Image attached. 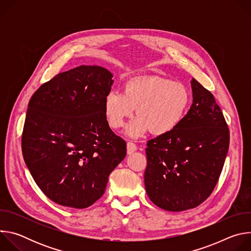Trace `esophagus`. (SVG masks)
I'll use <instances>...</instances> for the list:
<instances>
[{"label": "esophagus", "mask_w": 251, "mask_h": 251, "mask_svg": "<svg viewBox=\"0 0 251 251\" xmlns=\"http://www.w3.org/2000/svg\"><path fill=\"white\" fill-rule=\"evenodd\" d=\"M137 149H138V147H137V145L135 144V143H133V142H131V141L127 143V153H128V154L134 153Z\"/></svg>", "instance_id": "obj_1"}]
</instances>
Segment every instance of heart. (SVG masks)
Returning <instances> with one entry per match:
<instances>
[{"mask_svg": "<svg viewBox=\"0 0 251 251\" xmlns=\"http://www.w3.org/2000/svg\"><path fill=\"white\" fill-rule=\"evenodd\" d=\"M191 100V92L183 82L161 76L139 77L128 81L124 91L107 93L104 112L110 127L118 129L136 108L138 116L127 126L126 134L138 138L150 130L162 135L180 124Z\"/></svg>", "mask_w": 251, "mask_h": 251, "instance_id": "heart-1", "label": "heart"}]
</instances>
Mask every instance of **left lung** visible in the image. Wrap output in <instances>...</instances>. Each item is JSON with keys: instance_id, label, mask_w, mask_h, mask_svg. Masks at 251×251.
Instances as JSON below:
<instances>
[{"instance_id": "left-lung-1", "label": "left lung", "mask_w": 251, "mask_h": 251, "mask_svg": "<svg viewBox=\"0 0 251 251\" xmlns=\"http://www.w3.org/2000/svg\"><path fill=\"white\" fill-rule=\"evenodd\" d=\"M193 104L171 132L147 143L144 182L149 199L169 211L194 208L216 187L229 146V130L213 95L195 78Z\"/></svg>"}]
</instances>
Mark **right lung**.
Listing matches in <instances>:
<instances>
[{
    "instance_id": "right-lung-1",
    "label": "right lung",
    "mask_w": 251,
    "mask_h": 251,
    "mask_svg": "<svg viewBox=\"0 0 251 251\" xmlns=\"http://www.w3.org/2000/svg\"><path fill=\"white\" fill-rule=\"evenodd\" d=\"M113 75L97 65L56 75L31 96L22 135L25 165L52 201L85 208L99 200L126 156L104 112Z\"/></svg>"
}]
</instances>
